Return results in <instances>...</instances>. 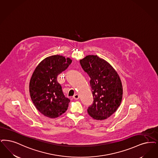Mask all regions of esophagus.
Returning <instances> with one entry per match:
<instances>
[{"mask_svg": "<svg viewBox=\"0 0 158 158\" xmlns=\"http://www.w3.org/2000/svg\"><path fill=\"white\" fill-rule=\"evenodd\" d=\"M75 100H77V99H79V95H77V94H75V95L73 96V97Z\"/></svg>", "mask_w": 158, "mask_h": 158, "instance_id": "34e87169", "label": "esophagus"}]
</instances>
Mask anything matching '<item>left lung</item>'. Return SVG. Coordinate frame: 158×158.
Returning a JSON list of instances; mask_svg holds the SVG:
<instances>
[{"label": "left lung", "mask_w": 158, "mask_h": 158, "mask_svg": "<svg viewBox=\"0 0 158 158\" xmlns=\"http://www.w3.org/2000/svg\"><path fill=\"white\" fill-rule=\"evenodd\" d=\"M83 70L88 73L94 96L89 106V114L96 120L110 116L119 106L123 88L120 77L113 67L96 55H88L80 60Z\"/></svg>", "instance_id": "obj_1"}]
</instances>
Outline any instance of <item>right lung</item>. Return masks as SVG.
I'll return each instance as SVG.
<instances>
[{
	"mask_svg": "<svg viewBox=\"0 0 158 158\" xmlns=\"http://www.w3.org/2000/svg\"><path fill=\"white\" fill-rule=\"evenodd\" d=\"M71 63L69 58L51 56L39 63L33 73L29 83L31 98L35 107L45 116L57 118L68 108L70 100L63 94L57 77Z\"/></svg>",
	"mask_w": 158,
	"mask_h": 158,
	"instance_id": "add662e5",
	"label": "right lung"
}]
</instances>
